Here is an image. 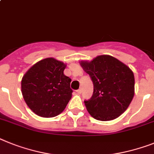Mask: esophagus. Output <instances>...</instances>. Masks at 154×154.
<instances>
[{
  "label": "esophagus",
  "instance_id": "esophagus-1",
  "mask_svg": "<svg viewBox=\"0 0 154 154\" xmlns=\"http://www.w3.org/2000/svg\"><path fill=\"white\" fill-rule=\"evenodd\" d=\"M76 92H77V94H81V92H82V89L81 88L78 89V90H77V91H76Z\"/></svg>",
  "mask_w": 154,
  "mask_h": 154
}]
</instances>
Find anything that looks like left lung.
I'll return each instance as SVG.
<instances>
[{"label": "left lung", "mask_w": 154, "mask_h": 154, "mask_svg": "<svg viewBox=\"0 0 154 154\" xmlns=\"http://www.w3.org/2000/svg\"><path fill=\"white\" fill-rule=\"evenodd\" d=\"M94 86L91 99L85 100L88 113L98 121H111L125 112L135 93V77L128 66L110 55L81 62Z\"/></svg>", "instance_id": "obj_1"}]
</instances>
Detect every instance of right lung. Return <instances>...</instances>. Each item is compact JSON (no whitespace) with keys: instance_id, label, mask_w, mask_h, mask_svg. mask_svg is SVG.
Listing matches in <instances>:
<instances>
[{"instance_id":"obj_1","label":"right lung","mask_w":154,"mask_h":154,"mask_svg":"<svg viewBox=\"0 0 154 154\" xmlns=\"http://www.w3.org/2000/svg\"><path fill=\"white\" fill-rule=\"evenodd\" d=\"M66 65L53 58L41 60L22 79V94L33 113L42 117L60 114L72 97L71 79L64 75Z\"/></svg>"}]
</instances>
